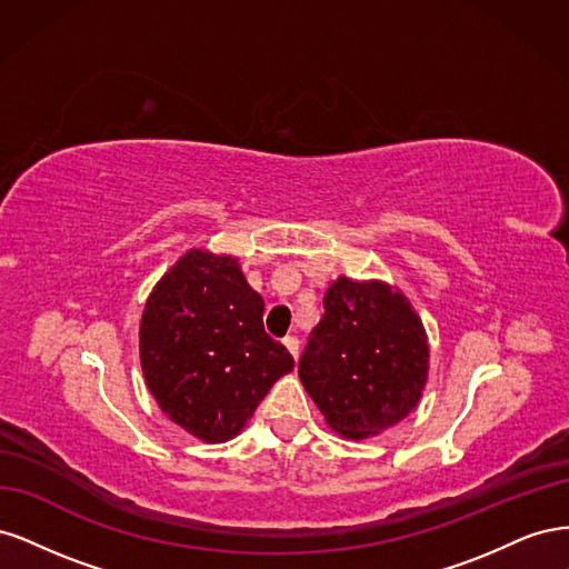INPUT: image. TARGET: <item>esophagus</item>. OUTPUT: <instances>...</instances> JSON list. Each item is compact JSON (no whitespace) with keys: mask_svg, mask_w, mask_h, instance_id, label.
<instances>
[{"mask_svg":"<svg viewBox=\"0 0 569 569\" xmlns=\"http://www.w3.org/2000/svg\"><path fill=\"white\" fill-rule=\"evenodd\" d=\"M282 343L287 347V351L295 356V360L299 358V347H301V341H299V337H284L282 339Z\"/></svg>","mask_w":569,"mask_h":569,"instance_id":"esophagus-1","label":"esophagus"}]
</instances>
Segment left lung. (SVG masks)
<instances>
[{
    "label": "left lung",
    "mask_w": 569,
    "mask_h": 569,
    "mask_svg": "<svg viewBox=\"0 0 569 569\" xmlns=\"http://www.w3.org/2000/svg\"><path fill=\"white\" fill-rule=\"evenodd\" d=\"M325 316L308 337L299 377L325 422L347 439H368L416 410L429 372L420 316L399 289L337 278Z\"/></svg>",
    "instance_id": "obj_1"
}]
</instances>
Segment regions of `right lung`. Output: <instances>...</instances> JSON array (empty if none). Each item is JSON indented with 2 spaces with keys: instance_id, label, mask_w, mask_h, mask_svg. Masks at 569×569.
I'll list each match as a JSON object with an SVG mask.
<instances>
[{
  "instance_id": "right-lung-1",
  "label": "right lung",
  "mask_w": 569,
  "mask_h": 569,
  "mask_svg": "<svg viewBox=\"0 0 569 569\" xmlns=\"http://www.w3.org/2000/svg\"><path fill=\"white\" fill-rule=\"evenodd\" d=\"M263 308L237 258L206 249H189L157 282L140 322V360L168 420L206 443L242 432L295 368L266 335Z\"/></svg>"
}]
</instances>
